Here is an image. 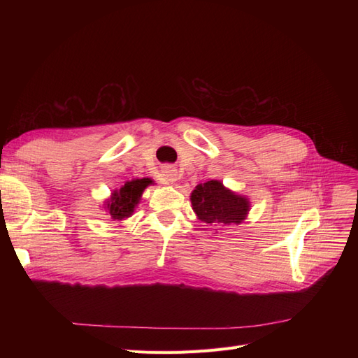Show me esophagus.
Masks as SVG:
<instances>
[{
  "mask_svg": "<svg viewBox=\"0 0 358 358\" xmlns=\"http://www.w3.org/2000/svg\"><path fill=\"white\" fill-rule=\"evenodd\" d=\"M161 175L167 183H173V182L178 180V170L175 167H171V166H166L164 169H162Z\"/></svg>",
  "mask_w": 358,
  "mask_h": 358,
  "instance_id": "esophagus-1",
  "label": "esophagus"
}]
</instances>
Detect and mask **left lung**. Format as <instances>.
Instances as JSON below:
<instances>
[{
  "label": "left lung",
  "instance_id": "1",
  "mask_svg": "<svg viewBox=\"0 0 358 358\" xmlns=\"http://www.w3.org/2000/svg\"><path fill=\"white\" fill-rule=\"evenodd\" d=\"M192 209L201 222L209 225L241 224L249 212V200L227 189L222 182L200 183L191 192Z\"/></svg>",
  "mask_w": 358,
  "mask_h": 358
}]
</instances>
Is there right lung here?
Instances as JSON below:
<instances>
[{"instance_id": "1", "label": "right lung", "mask_w": 358, "mask_h": 358, "mask_svg": "<svg viewBox=\"0 0 358 358\" xmlns=\"http://www.w3.org/2000/svg\"><path fill=\"white\" fill-rule=\"evenodd\" d=\"M152 180L149 178L143 179H134L124 183V187L115 189L112 192V197L106 201L104 208L109 210L113 221H122L129 218L134 213L136 206L140 201V197L148 185H150Z\"/></svg>"}]
</instances>
